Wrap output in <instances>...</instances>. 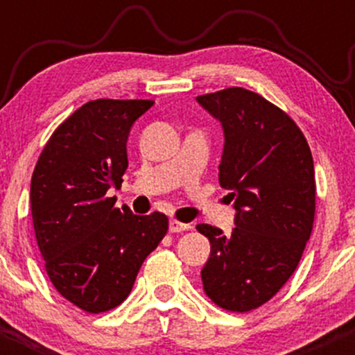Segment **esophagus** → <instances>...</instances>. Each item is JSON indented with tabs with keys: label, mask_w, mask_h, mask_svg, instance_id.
I'll use <instances>...</instances> for the list:
<instances>
[{
	"label": "esophagus",
	"mask_w": 355,
	"mask_h": 355,
	"mask_svg": "<svg viewBox=\"0 0 355 355\" xmlns=\"http://www.w3.org/2000/svg\"><path fill=\"white\" fill-rule=\"evenodd\" d=\"M190 225L189 223H183V222H178V220L172 218L168 223V230L172 232V234H177V232H183V230H189Z\"/></svg>",
	"instance_id": "esophagus-1"
}]
</instances>
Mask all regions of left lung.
<instances>
[{
	"instance_id": "8db88e82",
	"label": "left lung",
	"mask_w": 355,
	"mask_h": 355,
	"mask_svg": "<svg viewBox=\"0 0 355 355\" xmlns=\"http://www.w3.org/2000/svg\"><path fill=\"white\" fill-rule=\"evenodd\" d=\"M197 101L222 125L218 182L230 190L227 197L237 211L229 235L207 223L197 225L210 240L203 291L225 311L248 312L291 279L311 239L312 153L295 121L259 93L234 87Z\"/></svg>"
}]
</instances>
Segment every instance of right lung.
<instances>
[{
    "label": "right lung",
    "mask_w": 355,
    "mask_h": 355,
    "mask_svg": "<svg viewBox=\"0 0 355 355\" xmlns=\"http://www.w3.org/2000/svg\"><path fill=\"white\" fill-rule=\"evenodd\" d=\"M152 107V100L88 101L55 130L31 177V215L46 274L85 312L123 302L168 230L160 211L135 215L107 197L128 168L130 130Z\"/></svg>",
    "instance_id": "1"
}]
</instances>
